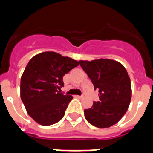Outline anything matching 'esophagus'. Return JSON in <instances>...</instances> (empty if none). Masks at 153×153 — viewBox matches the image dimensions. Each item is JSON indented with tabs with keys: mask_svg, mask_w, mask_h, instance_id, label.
Returning a JSON list of instances; mask_svg holds the SVG:
<instances>
[{
	"mask_svg": "<svg viewBox=\"0 0 153 153\" xmlns=\"http://www.w3.org/2000/svg\"><path fill=\"white\" fill-rule=\"evenodd\" d=\"M74 98H83V96H79V95H74Z\"/></svg>",
	"mask_w": 153,
	"mask_h": 153,
	"instance_id": "34e87169",
	"label": "esophagus"
}]
</instances>
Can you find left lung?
Here are the masks:
<instances>
[{
  "mask_svg": "<svg viewBox=\"0 0 153 153\" xmlns=\"http://www.w3.org/2000/svg\"><path fill=\"white\" fill-rule=\"evenodd\" d=\"M84 71L98 90L100 101L84 110L86 121L100 128L117 123L128 110L132 97L128 72L121 62L109 59L80 60Z\"/></svg>",
  "mask_w": 153,
  "mask_h": 153,
  "instance_id": "left-lung-1",
  "label": "left lung"
}]
</instances>
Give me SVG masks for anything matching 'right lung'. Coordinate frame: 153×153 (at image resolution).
<instances>
[{"label": "right lung", "mask_w": 153, "mask_h": 153, "mask_svg": "<svg viewBox=\"0 0 153 153\" xmlns=\"http://www.w3.org/2000/svg\"><path fill=\"white\" fill-rule=\"evenodd\" d=\"M79 62L54 51L32 57L20 79V98L25 109L41 126H51L63 117L71 95L61 93L62 77Z\"/></svg>", "instance_id": "right-lung-1"}]
</instances>
